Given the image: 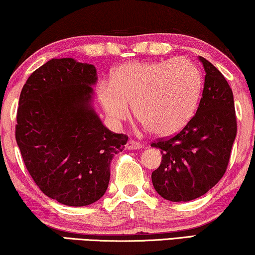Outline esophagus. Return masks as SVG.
I'll use <instances>...</instances> for the list:
<instances>
[{
  "instance_id": "34e87169",
  "label": "esophagus",
  "mask_w": 255,
  "mask_h": 255,
  "mask_svg": "<svg viewBox=\"0 0 255 255\" xmlns=\"http://www.w3.org/2000/svg\"><path fill=\"white\" fill-rule=\"evenodd\" d=\"M142 148V143L139 141H135V140H128V142L127 143V149H140Z\"/></svg>"
}]
</instances>
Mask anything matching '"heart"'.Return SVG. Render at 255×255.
<instances>
[{"label": "heart", "instance_id": "heart-1", "mask_svg": "<svg viewBox=\"0 0 255 255\" xmlns=\"http://www.w3.org/2000/svg\"><path fill=\"white\" fill-rule=\"evenodd\" d=\"M202 76L184 57L163 62H130L112 73V85L100 84L99 100L116 121L125 120L128 107L150 133H176L194 115L200 98Z\"/></svg>", "mask_w": 255, "mask_h": 255}]
</instances>
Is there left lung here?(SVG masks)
<instances>
[{
    "mask_svg": "<svg viewBox=\"0 0 255 255\" xmlns=\"http://www.w3.org/2000/svg\"><path fill=\"white\" fill-rule=\"evenodd\" d=\"M204 91L195 115L178 133L152 142L161 149L152 172L154 189L169 201H191L216 185L227 171L237 134L234 94L224 76L204 57Z\"/></svg>",
    "mask_w": 255,
    "mask_h": 255,
    "instance_id": "8db88e82",
    "label": "left lung"
}]
</instances>
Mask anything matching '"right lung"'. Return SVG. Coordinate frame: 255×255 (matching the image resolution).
I'll return each mask as SVG.
<instances>
[{
  "label": "right lung",
  "mask_w": 255,
  "mask_h": 255,
  "mask_svg": "<svg viewBox=\"0 0 255 255\" xmlns=\"http://www.w3.org/2000/svg\"><path fill=\"white\" fill-rule=\"evenodd\" d=\"M97 79L94 65L53 58L28 77L17 110L16 141L29 175L47 197L73 207L106 193L110 162L128 138L92 108Z\"/></svg>",
  "instance_id": "add662e5"
}]
</instances>
